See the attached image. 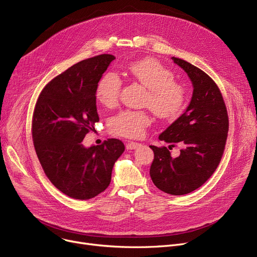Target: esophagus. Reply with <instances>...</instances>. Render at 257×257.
Instances as JSON below:
<instances>
[{
  "label": "esophagus",
  "instance_id": "esophagus-1",
  "mask_svg": "<svg viewBox=\"0 0 257 257\" xmlns=\"http://www.w3.org/2000/svg\"><path fill=\"white\" fill-rule=\"evenodd\" d=\"M141 146H142V145L139 144V143L130 142V143H128V144L126 145V149H127V150H136V149H138V148L141 147Z\"/></svg>",
  "mask_w": 257,
  "mask_h": 257
}]
</instances>
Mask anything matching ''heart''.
Instances as JSON below:
<instances>
[{"label": "heart", "instance_id": "heart-1", "mask_svg": "<svg viewBox=\"0 0 257 257\" xmlns=\"http://www.w3.org/2000/svg\"><path fill=\"white\" fill-rule=\"evenodd\" d=\"M129 74L148 88L146 105L160 118L173 119L184 108L186 93L184 87L175 82L174 74L154 59H142L128 66ZM121 82L112 72L104 74L96 87V98L105 107H113L118 101ZM150 124V116L145 111L123 110L112 116L108 123L109 130L119 137L137 139L142 137Z\"/></svg>", "mask_w": 257, "mask_h": 257}]
</instances>
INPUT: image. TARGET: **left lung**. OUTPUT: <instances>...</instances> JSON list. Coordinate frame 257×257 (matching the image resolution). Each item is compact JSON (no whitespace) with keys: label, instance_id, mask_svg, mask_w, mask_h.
Listing matches in <instances>:
<instances>
[{"label":"left lung","instance_id":"1","mask_svg":"<svg viewBox=\"0 0 257 257\" xmlns=\"http://www.w3.org/2000/svg\"><path fill=\"white\" fill-rule=\"evenodd\" d=\"M172 59L190 78L193 94L185 111L158 139L169 143L170 149L178 142L183 149L179 157L172 158L167 147L150 146L154 152L150 176L160 191L180 196L204 184L218 168L229 124L222 93L214 81L192 63Z\"/></svg>","mask_w":257,"mask_h":257}]
</instances>
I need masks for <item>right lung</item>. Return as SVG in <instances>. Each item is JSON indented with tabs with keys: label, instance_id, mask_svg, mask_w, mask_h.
Returning <instances> with one entry per match:
<instances>
[{
	"label": "right lung",
	"instance_id": "add662e5",
	"mask_svg": "<svg viewBox=\"0 0 257 257\" xmlns=\"http://www.w3.org/2000/svg\"><path fill=\"white\" fill-rule=\"evenodd\" d=\"M115 57L103 54L80 61L54 78L37 100L32 138L47 177L73 199L88 200L108 187L125 146L109 139L101 146L82 141L99 121L96 87Z\"/></svg>",
	"mask_w": 257,
	"mask_h": 257
}]
</instances>
